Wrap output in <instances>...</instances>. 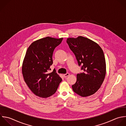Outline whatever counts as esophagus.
I'll use <instances>...</instances> for the list:
<instances>
[{"mask_svg":"<svg viewBox=\"0 0 126 126\" xmlns=\"http://www.w3.org/2000/svg\"><path fill=\"white\" fill-rule=\"evenodd\" d=\"M69 73H66V74H63V76H64V77H67V76H69Z\"/></svg>","mask_w":126,"mask_h":126,"instance_id":"34e87169","label":"esophagus"}]
</instances>
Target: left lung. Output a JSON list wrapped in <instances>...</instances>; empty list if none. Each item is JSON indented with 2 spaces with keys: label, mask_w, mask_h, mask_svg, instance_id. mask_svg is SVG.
<instances>
[{
  "label": "left lung",
  "mask_w": 126,
  "mask_h": 126,
  "mask_svg": "<svg viewBox=\"0 0 126 126\" xmlns=\"http://www.w3.org/2000/svg\"><path fill=\"white\" fill-rule=\"evenodd\" d=\"M70 49L84 72L77 74L73 91L82 97L94 94L100 88L106 74V63L103 50L98 44L81 36L68 38Z\"/></svg>",
  "instance_id": "obj_1"
}]
</instances>
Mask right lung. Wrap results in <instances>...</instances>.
I'll return each instance as SVG.
<instances>
[{"label":"right lung","mask_w":126,"mask_h":126,"mask_svg":"<svg viewBox=\"0 0 126 126\" xmlns=\"http://www.w3.org/2000/svg\"><path fill=\"white\" fill-rule=\"evenodd\" d=\"M63 38H43L32 42L29 47L22 64L24 80L36 95L42 98L54 94L62 81L54 70H48L52 65L55 48L61 44Z\"/></svg>","instance_id":"right-lung-1"}]
</instances>
